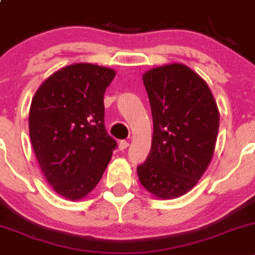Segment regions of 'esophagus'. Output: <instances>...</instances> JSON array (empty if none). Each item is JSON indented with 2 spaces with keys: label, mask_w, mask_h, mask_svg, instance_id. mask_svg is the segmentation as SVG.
Here are the masks:
<instances>
[{
  "label": "esophagus",
  "mask_w": 255,
  "mask_h": 255,
  "mask_svg": "<svg viewBox=\"0 0 255 255\" xmlns=\"http://www.w3.org/2000/svg\"><path fill=\"white\" fill-rule=\"evenodd\" d=\"M128 146H129V143H128L127 140H121L120 142V150H125Z\"/></svg>",
  "instance_id": "1"
}]
</instances>
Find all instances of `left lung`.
I'll list each match as a JSON object with an SVG mask.
<instances>
[{
  "label": "left lung",
  "mask_w": 255,
  "mask_h": 255,
  "mask_svg": "<svg viewBox=\"0 0 255 255\" xmlns=\"http://www.w3.org/2000/svg\"><path fill=\"white\" fill-rule=\"evenodd\" d=\"M142 79L154 129L138 177L155 197L176 199L199 182L212 160L220 111L207 82L184 64L156 66Z\"/></svg>",
  "instance_id": "left-lung-1"
}]
</instances>
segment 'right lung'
<instances>
[{"label":"right lung","instance_id":"1","mask_svg":"<svg viewBox=\"0 0 255 255\" xmlns=\"http://www.w3.org/2000/svg\"><path fill=\"white\" fill-rule=\"evenodd\" d=\"M116 71L76 63L38 87L29 109V137L43 175L64 199L78 201L96 187L116 148L104 125V95Z\"/></svg>","mask_w":255,"mask_h":255}]
</instances>
